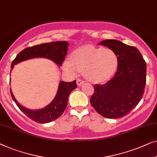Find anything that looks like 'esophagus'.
<instances>
[{
    "mask_svg": "<svg viewBox=\"0 0 157 157\" xmlns=\"http://www.w3.org/2000/svg\"><path fill=\"white\" fill-rule=\"evenodd\" d=\"M84 83H85V81H83L82 79H77V84H78V86L82 85Z\"/></svg>",
    "mask_w": 157,
    "mask_h": 157,
    "instance_id": "34e87169",
    "label": "esophagus"
}]
</instances>
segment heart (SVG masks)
Listing matches in <instances>:
<instances>
[{
	"label": "heart",
	"instance_id": "obj_1",
	"mask_svg": "<svg viewBox=\"0 0 157 157\" xmlns=\"http://www.w3.org/2000/svg\"><path fill=\"white\" fill-rule=\"evenodd\" d=\"M118 63V56L113 50L86 45L75 50L71 55V60L64 62L63 68L73 76L83 71L90 81L102 82L113 76Z\"/></svg>",
	"mask_w": 157,
	"mask_h": 157
}]
</instances>
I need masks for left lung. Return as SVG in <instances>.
Segmentation results:
<instances>
[{"label": "left lung", "instance_id": "1", "mask_svg": "<svg viewBox=\"0 0 157 157\" xmlns=\"http://www.w3.org/2000/svg\"><path fill=\"white\" fill-rule=\"evenodd\" d=\"M113 50L119 63L115 75L103 85H94L90 103L106 118L127 115L142 100L147 78V64L137 48L117 40L100 43Z\"/></svg>", "mask_w": 157, "mask_h": 157}]
</instances>
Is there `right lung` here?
<instances>
[{"instance_id":"obj_1","label":"right lung","mask_w":157,"mask_h":157,"mask_svg":"<svg viewBox=\"0 0 157 157\" xmlns=\"http://www.w3.org/2000/svg\"><path fill=\"white\" fill-rule=\"evenodd\" d=\"M69 43L66 41H57L40 44L29 47L22 50L17 55L11 64V69L16 64L35 57H45L51 59L58 66H61L67 55ZM77 87L76 80L70 82L61 81L54 100L45 107L40 109L32 110L23 107L17 102L10 90V94L13 101L22 112L28 117L37 123H48L57 120L65 111L67 105L70 94Z\"/></svg>"}]
</instances>
